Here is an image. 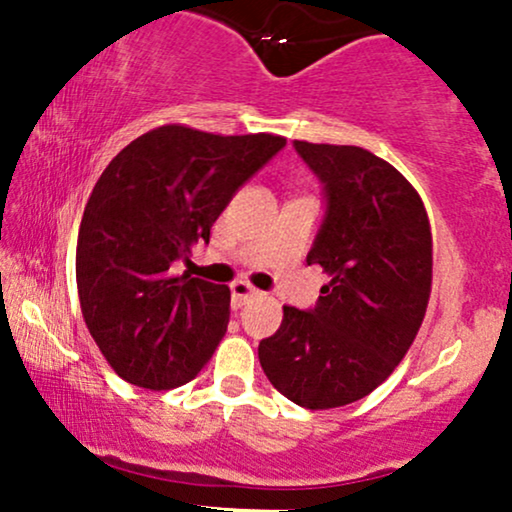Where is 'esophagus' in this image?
<instances>
[{
	"instance_id": "1",
	"label": "esophagus",
	"mask_w": 512,
	"mask_h": 512,
	"mask_svg": "<svg viewBox=\"0 0 512 512\" xmlns=\"http://www.w3.org/2000/svg\"><path fill=\"white\" fill-rule=\"evenodd\" d=\"M255 296H260V291H257L255 286H250L248 281H233V284H231L233 308H243V305Z\"/></svg>"
}]
</instances>
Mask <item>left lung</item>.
<instances>
[{
  "label": "left lung",
  "instance_id": "left-lung-1",
  "mask_svg": "<svg viewBox=\"0 0 512 512\" xmlns=\"http://www.w3.org/2000/svg\"><path fill=\"white\" fill-rule=\"evenodd\" d=\"M293 146L325 185L308 264H320L330 284L315 308L284 305L257 354L281 395L334 409L385 383L416 339L431 296V223L419 192L383 158L361 146Z\"/></svg>",
  "mask_w": 512,
  "mask_h": 512
}]
</instances>
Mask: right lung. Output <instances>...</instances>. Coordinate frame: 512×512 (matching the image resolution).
<instances>
[{"label": "right lung", "instance_id": "1", "mask_svg": "<svg viewBox=\"0 0 512 512\" xmlns=\"http://www.w3.org/2000/svg\"><path fill=\"white\" fill-rule=\"evenodd\" d=\"M286 146L276 134L199 132L163 125L127 144L88 197L76 243L86 327L110 368L146 390L190 383L223 339L228 286L173 262L209 243L238 187Z\"/></svg>", "mask_w": 512, "mask_h": 512}]
</instances>
